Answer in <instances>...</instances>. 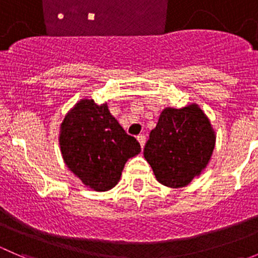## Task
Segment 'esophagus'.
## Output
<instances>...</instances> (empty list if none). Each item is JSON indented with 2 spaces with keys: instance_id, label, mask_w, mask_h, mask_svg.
<instances>
[{
  "instance_id": "34e87169",
  "label": "esophagus",
  "mask_w": 258,
  "mask_h": 258,
  "mask_svg": "<svg viewBox=\"0 0 258 258\" xmlns=\"http://www.w3.org/2000/svg\"><path fill=\"white\" fill-rule=\"evenodd\" d=\"M137 140H139L140 145H141V147L144 148L145 147V144H146V136L145 135H140V136H137Z\"/></svg>"
}]
</instances>
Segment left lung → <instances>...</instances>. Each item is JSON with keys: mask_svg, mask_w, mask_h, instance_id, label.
Wrapping results in <instances>:
<instances>
[{"mask_svg": "<svg viewBox=\"0 0 258 258\" xmlns=\"http://www.w3.org/2000/svg\"><path fill=\"white\" fill-rule=\"evenodd\" d=\"M215 144V130L199 105L166 107L151 131L144 156L160 183L179 188L201 175Z\"/></svg>", "mask_w": 258, "mask_h": 258, "instance_id": "1", "label": "left lung"}]
</instances>
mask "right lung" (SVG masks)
Masks as SVG:
<instances>
[{
    "instance_id": "right-lung-1",
    "label": "right lung",
    "mask_w": 258,
    "mask_h": 258,
    "mask_svg": "<svg viewBox=\"0 0 258 258\" xmlns=\"http://www.w3.org/2000/svg\"><path fill=\"white\" fill-rule=\"evenodd\" d=\"M58 142L69 170L97 192L116 186L127 160L141 152L137 140L124 132L107 103L97 105L92 98H82L67 112Z\"/></svg>"
}]
</instances>
